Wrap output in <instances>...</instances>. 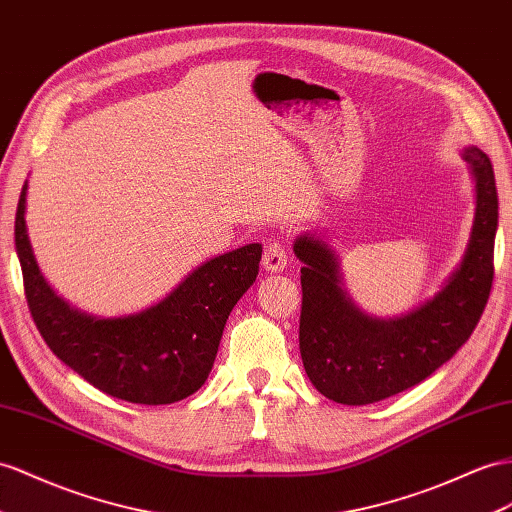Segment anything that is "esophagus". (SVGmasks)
<instances>
[{"instance_id": "1", "label": "esophagus", "mask_w": 512, "mask_h": 512, "mask_svg": "<svg viewBox=\"0 0 512 512\" xmlns=\"http://www.w3.org/2000/svg\"><path fill=\"white\" fill-rule=\"evenodd\" d=\"M261 264L268 272H281L287 266V248L281 240H270L266 251H264V259Z\"/></svg>"}]
</instances>
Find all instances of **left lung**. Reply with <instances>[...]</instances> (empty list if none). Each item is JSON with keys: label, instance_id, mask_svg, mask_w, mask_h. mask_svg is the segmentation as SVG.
<instances>
[{"label": "left lung", "instance_id": "1", "mask_svg": "<svg viewBox=\"0 0 512 512\" xmlns=\"http://www.w3.org/2000/svg\"><path fill=\"white\" fill-rule=\"evenodd\" d=\"M476 181V216L461 264L424 305L396 318L363 313L342 287L333 248L303 233L300 357L322 396L339 404H372L415 387L450 361L474 333L493 283L497 188L489 155L463 149Z\"/></svg>", "mask_w": 512, "mask_h": 512}]
</instances>
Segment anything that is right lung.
<instances>
[{"label":"right lung","instance_id":"1","mask_svg":"<svg viewBox=\"0 0 512 512\" xmlns=\"http://www.w3.org/2000/svg\"><path fill=\"white\" fill-rule=\"evenodd\" d=\"M28 181L17 205L15 246L25 298L51 352L112 398L170 404L192 396L214 368L229 313L257 279L261 244L205 261L160 303L121 318L73 309L45 281L25 227Z\"/></svg>","mask_w":512,"mask_h":512}]
</instances>
